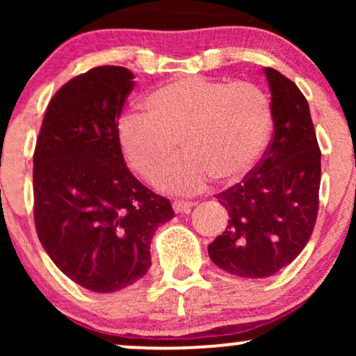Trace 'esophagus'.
Listing matches in <instances>:
<instances>
[{
    "mask_svg": "<svg viewBox=\"0 0 356 356\" xmlns=\"http://www.w3.org/2000/svg\"><path fill=\"white\" fill-rule=\"evenodd\" d=\"M194 206H195V204L194 202H189V201H175L172 204L175 214H182V212H191V209Z\"/></svg>",
    "mask_w": 356,
    "mask_h": 356,
    "instance_id": "1",
    "label": "esophagus"
}]
</instances>
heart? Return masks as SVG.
Here are the masks:
<instances>
[{
  "label": "heart",
  "instance_id": "b5f03b06",
  "mask_svg": "<svg viewBox=\"0 0 356 356\" xmlns=\"http://www.w3.org/2000/svg\"><path fill=\"white\" fill-rule=\"evenodd\" d=\"M144 113L129 112L117 125L122 155L134 172L152 182L175 157H184L159 179L177 194L202 191L211 179L234 184L251 172L273 129L271 99L251 81L181 76L154 88Z\"/></svg>",
  "mask_w": 356,
  "mask_h": 356
}]
</instances>
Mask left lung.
Listing matches in <instances>:
<instances>
[{
  "instance_id": "obj_1",
  "label": "left lung",
  "mask_w": 356,
  "mask_h": 356,
  "mask_svg": "<svg viewBox=\"0 0 356 356\" xmlns=\"http://www.w3.org/2000/svg\"><path fill=\"white\" fill-rule=\"evenodd\" d=\"M275 134L243 182L218 194L229 220L207 246L216 266L239 277H268L303 251L318 216L321 152L300 88L264 68Z\"/></svg>"
}]
</instances>
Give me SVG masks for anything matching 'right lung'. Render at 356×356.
I'll return each instance as SVG.
<instances>
[{
	"label": "right lung",
	"mask_w": 356,
	"mask_h": 356,
	"mask_svg": "<svg viewBox=\"0 0 356 356\" xmlns=\"http://www.w3.org/2000/svg\"><path fill=\"white\" fill-rule=\"evenodd\" d=\"M134 88L124 67L72 79L48 104L33 155L38 239L76 284L113 293L150 268V241L174 218L169 199L127 169L117 120Z\"/></svg>",
	"instance_id": "1"
}]
</instances>
